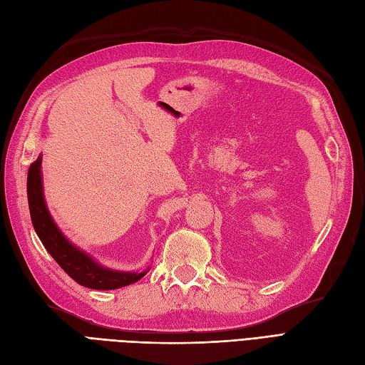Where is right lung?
I'll return each mask as SVG.
<instances>
[{"mask_svg":"<svg viewBox=\"0 0 365 365\" xmlns=\"http://www.w3.org/2000/svg\"><path fill=\"white\" fill-rule=\"evenodd\" d=\"M41 160L43 155L40 154L38 158L31 165L29 173H27V200H29L31 219L36 236L40 237L41 244L55 259V262L77 284L92 289H117L142 279L149 272V268L145 272H118V269H112L97 262L85 250L73 245L63 235L57 223L52 219L44 200Z\"/></svg>","mask_w":365,"mask_h":365,"instance_id":"obj_1","label":"right lung"}]
</instances>
